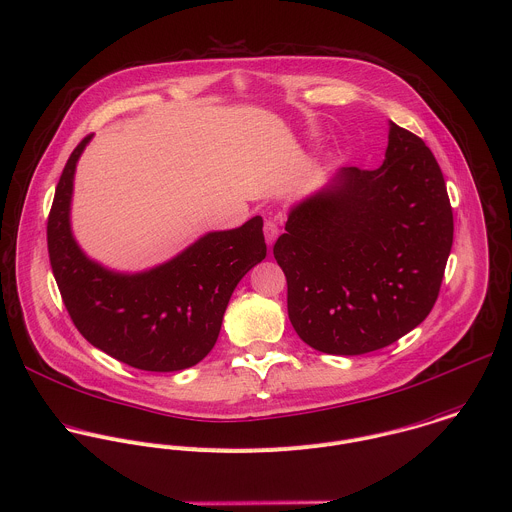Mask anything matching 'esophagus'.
<instances>
[{"label":"esophagus","instance_id":"esophagus-1","mask_svg":"<svg viewBox=\"0 0 512 512\" xmlns=\"http://www.w3.org/2000/svg\"><path fill=\"white\" fill-rule=\"evenodd\" d=\"M278 234H280V222H278V218H268V220L264 222V236H266L268 246H272V244L276 242Z\"/></svg>","mask_w":512,"mask_h":512}]
</instances>
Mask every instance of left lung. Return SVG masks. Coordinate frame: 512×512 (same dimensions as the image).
I'll return each mask as SVG.
<instances>
[{"label":"left lung","instance_id":"1","mask_svg":"<svg viewBox=\"0 0 512 512\" xmlns=\"http://www.w3.org/2000/svg\"><path fill=\"white\" fill-rule=\"evenodd\" d=\"M452 232L436 158L390 122L384 164L338 170L290 210L274 244L296 334L340 356L396 342L430 314Z\"/></svg>","mask_w":512,"mask_h":512}]
</instances>
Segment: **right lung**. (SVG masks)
<instances>
[{"label":"right lung","instance_id":"add662e5","mask_svg":"<svg viewBox=\"0 0 512 512\" xmlns=\"http://www.w3.org/2000/svg\"><path fill=\"white\" fill-rule=\"evenodd\" d=\"M72 152L48 218L50 264L80 334L112 358L150 372L198 364L216 344L238 282L266 258L262 218L234 230L208 232L172 260L122 274L90 260L70 226L76 164Z\"/></svg>","mask_w":512,"mask_h":512}]
</instances>
